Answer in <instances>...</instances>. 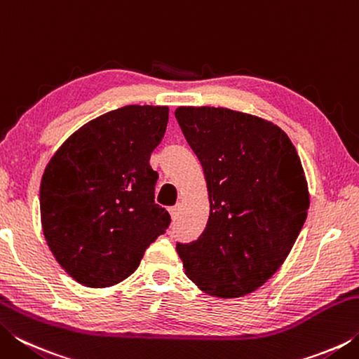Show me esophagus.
I'll return each mask as SVG.
<instances>
[{
  "label": "esophagus",
  "instance_id": "34e87169",
  "mask_svg": "<svg viewBox=\"0 0 359 359\" xmlns=\"http://www.w3.org/2000/svg\"><path fill=\"white\" fill-rule=\"evenodd\" d=\"M169 214H171L172 218L177 217V214H179V205H172V208H169Z\"/></svg>",
  "mask_w": 359,
  "mask_h": 359
}]
</instances>
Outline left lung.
<instances>
[{
  "label": "left lung",
  "instance_id": "left-lung-1",
  "mask_svg": "<svg viewBox=\"0 0 359 359\" xmlns=\"http://www.w3.org/2000/svg\"><path fill=\"white\" fill-rule=\"evenodd\" d=\"M201 161L210 214L198 241L177 244L187 277L215 297H241L276 274L307 218L309 187L282 128L226 107L175 109Z\"/></svg>",
  "mask_w": 359,
  "mask_h": 359
}]
</instances>
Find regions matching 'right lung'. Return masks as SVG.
<instances>
[{
    "instance_id": "obj_1",
    "label": "right lung",
    "mask_w": 359,
    "mask_h": 359,
    "mask_svg": "<svg viewBox=\"0 0 359 359\" xmlns=\"http://www.w3.org/2000/svg\"><path fill=\"white\" fill-rule=\"evenodd\" d=\"M168 106H125L66 139L42 174L41 224L47 245L76 282L117 285L171 223L155 204L150 155L165 136Z\"/></svg>"
}]
</instances>
